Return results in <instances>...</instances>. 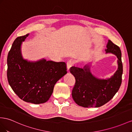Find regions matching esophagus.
<instances>
[{
    "mask_svg": "<svg viewBox=\"0 0 132 132\" xmlns=\"http://www.w3.org/2000/svg\"><path fill=\"white\" fill-rule=\"evenodd\" d=\"M72 65H73V62L71 60H70L67 62V71H69L70 67L72 66Z\"/></svg>",
    "mask_w": 132,
    "mask_h": 132,
    "instance_id": "1",
    "label": "esophagus"
}]
</instances>
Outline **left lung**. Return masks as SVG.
<instances>
[{
  "instance_id": "obj_1",
  "label": "left lung",
  "mask_w": 132,
  "mask_h": 132,
  "mask_svg": "<svg viewBox=\"0 0 132 132\" xmlns=\"http://www.w3.org/2000/svg\"><path fill=\"white\" fill-rule=\"evenodd\" d=\"M106 53H112L118 58V69L111 78L99 79L90 72V67L83 69L72 66L70 72L75 78V83L72 91V96L79 106L100 107L109 101L119 90L122 80L123 64L121 53L119 46L110 40H108Z\"/></svg>"
}]
</instances>
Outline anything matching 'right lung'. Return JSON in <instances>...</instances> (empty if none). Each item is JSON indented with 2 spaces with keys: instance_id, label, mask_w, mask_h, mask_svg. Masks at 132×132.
I'll list each match as a JSON object with an SVG mask.
<instances>
[{
  "instance_id": "add662e5",
  "label": "right lung",
  "mask_w": 132,
  "mask_h": 132,
  "mask_svg": "<svg viewBox=\"0 0 132 132\" xmlns=\"http://www.w3.org/2000/svg\"><path fill=\"white\" fill-rule=\"evenodd\" d=\"M28 35L17 37L13 43L7 58V78L20 99L39 104L48 100L56 82L67 73V66L64 62L43 59L33 62L23 59L21 46Z\"/></svg>"
}]
</instances>
